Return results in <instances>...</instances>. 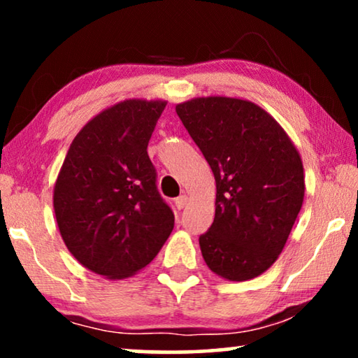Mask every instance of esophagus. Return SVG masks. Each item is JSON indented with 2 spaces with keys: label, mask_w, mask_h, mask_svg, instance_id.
<instances>
[{
  "label": "esophagus",
  "mask_w": 358,
  "mask_h": 358,
  "mask_svg": "<svg viewBox=\"0 0 358 358\" xmlns=\"http://www.w3.org/2000/svg\"><path fill=\"white\" fill-rule=\"evenodd\" d=\"M187 195H180V197L176 199V207H178V210H182L187 205Z\"/></svg>",
  "instance_id": "obj_1"
}]
</instances>
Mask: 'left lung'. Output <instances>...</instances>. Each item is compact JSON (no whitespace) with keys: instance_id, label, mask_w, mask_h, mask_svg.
<instances>
[{"instance_id":"8db88e82","label":"left lung","mask_w":358,"mask_h":358,"mask_svg":"<svg viewBox=\"0 0 358 358\" xmlns=\"http://www.w3.org/2000/svg\"><path fill=\"white\" fill-rule=\"evenodd\" d=\"M217 182L215 218L199 238L210 271L229 282L259 277L280 256L305 197L296 146L273 117L238 97L176 106Z\"/></svg>"}]
</instances>
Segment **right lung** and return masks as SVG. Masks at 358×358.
<instances>
[{
	"mask_svg": "<svg viewBox=\"0 0 358 358\" xmlns=\"http://www.w3.org/2000/svg\"><path fill=\"white\" fill-rule=\"evenodd\" d=\"M166 104L125 99L107 107L78 131L58 173L53 210L63 243L106 278L135 275L174 228L146 151Z\"/></svg>",
	"mask_w": 358,
	"mask_h": 358,
	"instance_id": "add662e5",
	"label": "right lung"
}]
</instances>
